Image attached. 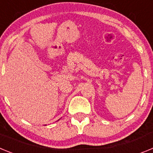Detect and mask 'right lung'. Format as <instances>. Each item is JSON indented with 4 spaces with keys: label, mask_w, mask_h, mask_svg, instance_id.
<instances>
[{
    "label": "right lung",
    "mask_w": 153,
    "mask_h": 153,
    "mask_svg": "<svg viewBox=\"0 0 153 153\" xmlns=\"http://www.w3.org/2000/svg\"><path fill=\"white\" fill-rule=\"evenodd\" d=\"M45 126H46V125H45Z\"/></svg>",
    "instance_id": "1"
}]
</instances>
